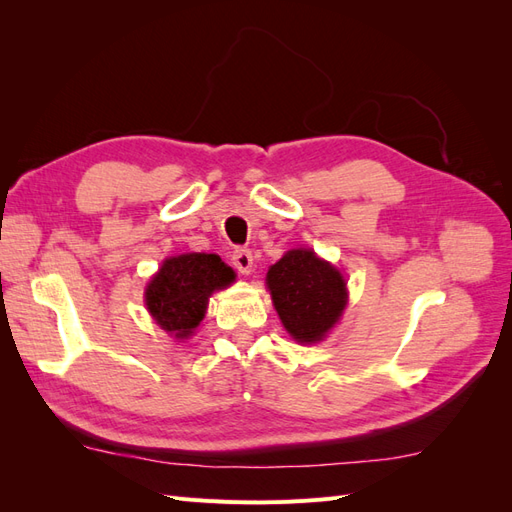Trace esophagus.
I'll list each match as a JSON object with an SVG mask.
<instances>
[{
  "label": "esophagus",
  "instance_id": "esophagus-1",
  "mask_svg": "<svg viewBox=\"0 0 512 512\" xmlns=\"http://www.w3.org/2000/svg\"><path fill=\"white\" fill-rule=\"evenodd\" d=\"M232 265H235V269L239 271V273H250L252 271V265H254V258H252V252L250 250H245V247H237L235 252H232Z\"/></svg>",
  "mask_w": 512,
  "mask_h": 512
}]
</instances>
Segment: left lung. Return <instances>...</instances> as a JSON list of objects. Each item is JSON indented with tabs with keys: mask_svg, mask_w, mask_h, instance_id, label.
<instances>
[{
	"mask_svg": "<svg viewBox=\"0 0 512 512\" xmlns=\"http://www.w3.org/2000/svg\"><path fill=\"white\" fill-rule=\"evenodd\" d=\"M267 286L286 331L301 344L320 342L348 301L342 273L312 250L284 254L269 269Z\"/></svg>",
	"mask_w": 512,
	"mask_h": 512,
	"instance_id": "8db88e82",
	"label": "left lung"
}]
</instances>
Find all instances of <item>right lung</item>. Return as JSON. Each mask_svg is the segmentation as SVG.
Wrapping results in <instances>:
<instances>
[{"label": "right lung", "mask_w": 512, "mask_h": 512, "mask_svg": "<svg viewBox=\"0 0 512 512\" xmlns=\"http://www.w3.org/2000/svg\"><path fill=\"white\" fill-rule=\"evenodd\" d=\"M230 282H235V271L215 254L168 258L147 286V309L164 331L179 339L190 337L205 316L211 292Z\"/></svg>", "instance_id": "1"}]
</instances>
